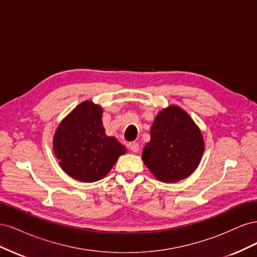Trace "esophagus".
<instances>
[{
    "label": "esophagus",
    "mask_w": 257,
    "mask_h": 257,
    "mask_svg": "<svg viewBox=\"0 0 257 257\" xmlns=\"http://www.w3.org/2000/svg\"><path fill=\"white\" fill-rule=\"evenodd\" d=\"M130 149L133 151V152H138L139 151V144L136 143V142H133V143H130L128 145Z\"/></svg>",
    "instance_id": "1"
}]
</instances>
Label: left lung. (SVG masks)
I'll use <instances>...</instances> for the list:
<instances>
[{"mask_svg":"<svg viewBox=\"0 0 257 257\" xmlns=\"http://www.w3.org/2000/svg\"><path fill=\"white\" fill-rule=\"evenodd\" d=\"M151 141L143 160L162 182H178L195 170L204 152V139L191 116L180 107L162 110L151 127Z\"/></svg>","mask_w":257,"mask_h":257,"instance_id":"1","label":"left lung"}]
</instances>
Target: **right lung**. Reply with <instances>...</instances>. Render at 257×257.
<instances>
[{"label":"right lung","mask_w":257,"mask_h":257,"mask_svg":"<svg viewBox=\"0 0 257 257\" xmlns=\"http://www.w3.org/2000/svg\"><path fill=\"white\" fill-rule=\"evenodd\" d=\"M103 110L89 100L81 103L61 122L53 138V150L64 172L82 182L104 178L125 153V147L105 135Z\"/></svg>","instance_id":"right-lung-1"}]
</instances>
